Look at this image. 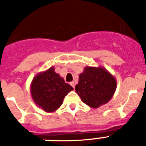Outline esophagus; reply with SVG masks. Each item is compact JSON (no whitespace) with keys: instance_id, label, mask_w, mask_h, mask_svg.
I'll list each match as a JSON object with an SVG mask.
<instances>
[{"instance_id":"esophagus-1","label":"esophagus","mask_w":146,"mask_h":146,"mask_svg":"<svg viewBox=\"0 0 146 146\" xmlns=\"http://www.w3.org/2000/svg\"><path fill=\"white\" fill-rule=\"evenodd\" d=\"M70 85L72 86V88H74V86H75V85H74V82H70Z\"/></svg>"}]
</instances>
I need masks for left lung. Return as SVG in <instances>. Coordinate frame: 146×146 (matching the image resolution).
I'll list each match as a JSON object with an SVG mask.
<instances>
[{
    "label": "left lung",
    "instance_id": "obj_1",
    "mask_svg": "<svg viewBox=\"0 0 146 146\" xmlns=\"http://www.w3.org/2000/svg\"><path fill=\"white\" fill-rule=\"evenodd\" d=\"M116 86V79L105 68L86 66L80 74L75 91L85 104L94 109L112 99Z\"/></svg>",
    "mask_w": 146,
    "mask_h": 146
}]
</instances>
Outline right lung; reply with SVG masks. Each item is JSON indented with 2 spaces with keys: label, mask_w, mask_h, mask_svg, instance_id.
<instances>
[{
  "label": "right lung",
  "mask_w": 146,
  "mask_h": 146,
  "mask_svg": "<svg viewBox=\"0 0 146 146\" xmlns=\"http://www.w3.org/2000/svg\"><path fill=\"white\" fill-rule=\"evenodd\" d=\"M72 90L73 88L55 72L54 66L37 74L31 84L33 102L47 113L57 110L63 104L64 97Z\"/></svg>",
  "instance_id": "right-lung-1"
}]
</instances>
